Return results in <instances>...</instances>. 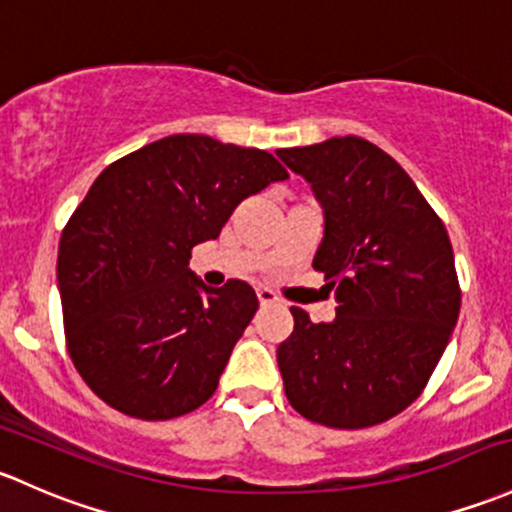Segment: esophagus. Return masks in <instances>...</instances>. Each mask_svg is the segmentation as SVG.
<instances>
[{"label":"esophagus","mask_w":512,"mask_h":512,"mask_svg":"<svg viewBox=\"0 0 512 512\" xmlns=\"http://www.w3.org/2000/svg\"><path fill=\"white\" fill-rule=\"evenodd\" d=\"M257 299H260V306L279 304V297L272 292V289H257Z\"/></svg>","instance_id":"34e87169"}]
</instances>
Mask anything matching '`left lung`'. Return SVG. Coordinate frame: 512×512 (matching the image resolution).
<instances>
[{
  "mask_svg": "<svg viewBox=\"0 0 512 512\" xmlns=\"http://www.w3.org/2000/svg\"><path fill=\"white\" fill-rule=\"evenodd\" d=\"M277 157L324 208L314 270L336 289V319L292 306L277 348L289 405L333 429H363L410 407L432 378L461 309L454 250L407 171L368 139L331 137Z\"/></svg>",
  "mask_w": 512,
  "mask_h": 512,
  "instance_id": "1",
  "label": "left lung"
}]
</instances>
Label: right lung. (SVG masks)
Segmentation results:
<instances>
[{"label": "right lung", "instance_id": "obj_1", "mask_svg": "<svg viewBox=\"0 0 512 512\" xmlns=\"http://www.w3.org/2000/svg\"><path fill=\"white\" fill-rule=\"evenodd\" d=\"M284 179L270 152L206 134H171L95 179L58 242V292L68 353L102 402L157 422L213 395L260 304L240 279L206 287L191 250Z\"/></svg>", "mask_w": 512, "mask_h": 512}]
</instances>
